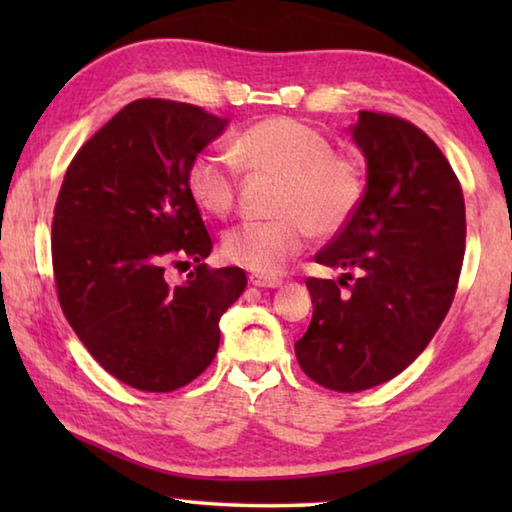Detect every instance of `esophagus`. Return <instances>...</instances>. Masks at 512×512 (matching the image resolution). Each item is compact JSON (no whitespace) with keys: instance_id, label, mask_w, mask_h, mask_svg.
I'll return each mask as SVG.
<instances>
[{"instance_id":"obj_1","label":"esophagus","mask_w":512,"mask_h":512,"mask_svg":"<svg viewBox=\"0 0 512 512\" xmlns=\"http://www.w3.org/2000/svg\"><path fill=\"white\" fill-rule=\"evenodd\" d=\"M250 284H255V287H262V289H277L282 284L280 277H266V275H250Z\"/></svg>"}]
</instances>
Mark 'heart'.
Listing matches in <instances>:
<instances>
[{"instance_id":"b5f03b06","label":"heart","mask_w":512,"mask_h":512,"mask_svg":"<svg viewBox=\"0 0 512 512\" xmlns=\"http://www.w3.org/2000/svg\"><path fill=\"white\" fill-rule=\"evenodd\" d=\"M232 153L257 171L282 176L268 221H244L223 235V257L273 277L307 248L311 232L332 237L348 225L366 198L368 171L357 153L293 117H268L232 140ZM187 192L203 212L225 216L237 201L239 164L228 151L203 149L187 164Z\"/></svg>"}]
</instances>
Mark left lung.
I'll list each match as a JSON object with an SVG mask.
<instances>
[{
	"label": "left lung",
	"instance_id": "8db88e82",
	"mask_svg": "<svg viewBox=\"0 0 512 512\" xmlns=\"http://www.w3.org/2000/svg\"><path fill=\"white\" fill-rule=\"evenodd\" d=\"M352 137L368 162L366 198L316 255L339 280L307 277L314 316L300 368L339 393L379 386L418 359L461 277L465 201L452 164L402 117L361 110Z\"/></svg>",
	"mask_w": 512,
	"mask_h": 512
}]
</instances>
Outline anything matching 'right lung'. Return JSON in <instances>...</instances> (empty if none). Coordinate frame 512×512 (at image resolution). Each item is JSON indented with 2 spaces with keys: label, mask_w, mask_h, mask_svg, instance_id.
Masks as SVG:
<instances>
[{
  "label": "right lung",
  "mask_w": 512,
  "mask_h": 512,
  "mask_svg": "<svg viewBox=\"0 0 512 512\" xmlns=\"http://www.w3.org/2000/svg\"><path fill=\"white\" fill-rule=\"evenodd\" d=\"M228 119L192 103L137 99L69 162L51 223L67 323L124 384L171 393L210 366L219 320L246 289L237 266L210 268L212 239L187 192V164ZM194 261L171 288L167 265Z\"/></svg>",
  "instance_id": "obj_1"
}]
</instances>
